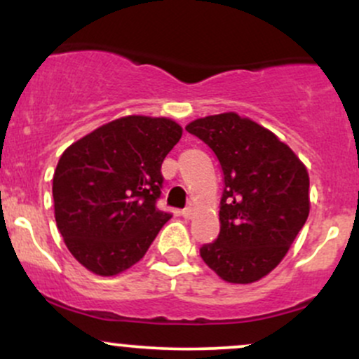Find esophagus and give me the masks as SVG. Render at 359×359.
I'll return each instance as SVG.
<instances>
[{
  "label": "esophagus",
  "mask_w": 359,
  "mask_h": 359,
  "mask_svg": "<svg viewBox=\"0 0 359 359\" xmlns=\"http://www.w3.org/2000/svg\"><path fill=\"white\" fill-rule=\"evenodd\" d=\"M192 216H194V211L191 208L184 209V211H182V217H185V219H192Z\"/></svg>",
  "instance_id": "34e87169"
}]
</instances>
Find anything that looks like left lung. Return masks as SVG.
<instances>
[{"instance_id": "obj_1", "label": "left lung", "mask_w": 359, "mask_h": 359, "mask_svg": "<svg viewBox=\"0 0 359 359\" xmlns=\"http://www.w3.org/2000/svg\"><path fill=\"white\" fill-rule=\"evenodd\" d=\"M214 151L224 175L221 231L201 258L229 283H251L285 257L309 216V174L271 131L236 113L185 126Z\"/></svg>"}]
</instances>
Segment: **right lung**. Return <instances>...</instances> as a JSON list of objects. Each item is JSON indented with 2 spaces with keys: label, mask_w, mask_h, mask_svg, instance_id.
<instances>
[{
  "label": "right lung",
  "mask_w": 359,
  "mask_h": 359,
  "mask_svg": "<svg viewBox=\"0 0 359 359\" xmlns=\"http://www.w3.org/2000/svg\"><path fill=\"white\" fill-rule=\"evenodd\" d=\"M182 137L168 118L126 116L77 140L53 174L57 228L72 257L101 277L145 257L170 214L156 209L163 158Z\"/></svg>",
  "instance_id": "add662e5"
}]
</instances>
